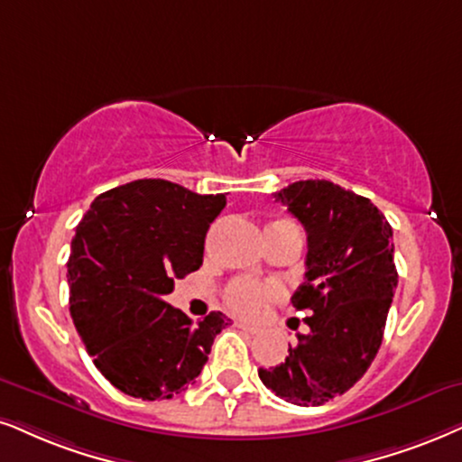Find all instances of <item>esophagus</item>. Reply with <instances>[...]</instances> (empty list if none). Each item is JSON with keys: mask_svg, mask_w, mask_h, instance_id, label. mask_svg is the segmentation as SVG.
Masks as SVG:
<instances>
[{"mask_svg": "<svg viewBox=\"0 0 462 462\" xmlns=\"http://www.w3.org/2000/svg\"><path fill=\"white\" fill-rule=\"evenodd\" d=\"M236 326L241 330H245V332H249V335H258V332L262 330L260 326H255V324H249V322H236Z\"/></svg>", "mask_w": 462, "mask_h": 462, "instance_id": "1", "label": "esophagus"}]
</instances>
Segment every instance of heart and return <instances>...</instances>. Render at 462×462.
<instances>
[{
  "instance_id": "1",
  "label": "heart",
  "mask_w": 462,
  "mask_h": 462,
  "mask_svg": "<svg viewBox=\"0 0 462 462\" xmlns=\"http://www.w3.org/2000/svg\"><path fill=\"white\" fill-rule=\"evenodd\" d=\"M279 283H262L254 279H235L224 291V299L232 311L247 315H260L268 307V302L282 296Z\"/></svg>"
}]
</instances>
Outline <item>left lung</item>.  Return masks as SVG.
<instances>
[{"instance_id": "left-lung-1", "label": "left lung", "mask_w": 462, "mask_h": 462, "mask_svg": "<svg viewBox=\"0 0 462 462\" xmlns=\"http://www.w3.org/2000/svg\"><path fill=\"white\" fill-rule=\"evenodd\" d=\"M305 226V283L291 296L309 309L307 335L258 375L279 399L318 407L347 393L375 360L399 273L393 227L369 198L330 180H296L274 194Z\"/></svg>"}]
</instances>
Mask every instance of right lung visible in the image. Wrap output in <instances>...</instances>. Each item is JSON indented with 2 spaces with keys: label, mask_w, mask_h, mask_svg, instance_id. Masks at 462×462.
Returning <instances> with one entry per match:
<instances>
[{
  "label": "right lung",
  "mask_w": 462,
  "mask_h": 462,
  "mask_svg": "<svg viewBox=\"0 0 462 462\" xmlns=\"http://www.w3.org/2000/svg\"><path fill=\"white\" fill-rule=\"evenodd\" d=\"M224 194H194L163 179L104 191L76 226L68 260L69 315L97 371L134 399H172L207 365L230 319L194 324L166 302L174 279L202 264Z\"/></svg>",
  "instance_id": "obj_1"
}]
</instances>
